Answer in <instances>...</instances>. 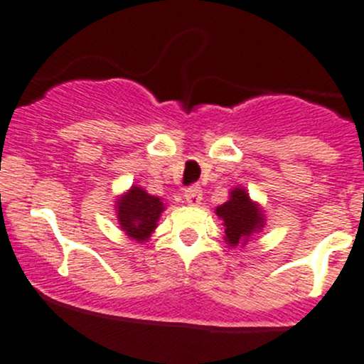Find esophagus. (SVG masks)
Masks as SVG:
<instances>
[{"mask_svg": "<svg viewBox=\"0 0 364 364\" xmlns=\"http://www.w3.org/2000/svg\"><path fill=\"white\" fill-rule=\"evenodd\" d=\"M185 200L188 205H199L200 200H203V190L199 186H190L185 192Z\"/></svg>", "mask_w": 364, "mask_h": 364, "instance_id": "obj_1", "label": "esophagus"}]
</instances>
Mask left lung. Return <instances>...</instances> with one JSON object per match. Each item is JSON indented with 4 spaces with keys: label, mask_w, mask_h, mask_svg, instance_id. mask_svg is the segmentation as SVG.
<instances>
[{
    "label": "left lung",
    "mask_w": 364,
    "mask_h": 364,
    "mask_svg": "<svg viewBox=\"0 0 364 364\" xmlns=\"http://www.w3.org/2000/svg\"><path fill=\"white\" fill-rule=\"evenodd\" d=\"M216 215L223 220L225 241L229 247L247 245L253 234L264 227V215L259 204L253 203L245 188H234L227 203L216 208Z\"/></svg>",
    "instance_id": "left-lung-1"
}]
</instances>
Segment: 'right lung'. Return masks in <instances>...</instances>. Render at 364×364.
I'll use <instances>...</instances> for the list:
<instances>
[{
    "label": "right lung",
    "mask_w": 364,
    "mask_h": 364,
    "mask_svg": "<svg viewBox=\"0 0 364 364\" xmlns=\"http://www.w3.org/2000/svg\"><path fill=\"white\" fill-rule=\"evenodd\" d=\"M164 209L161 199L149 196L141 186H132L116 200L117 222L121 229L139 243L149 240Z\"/></svg>",
    "instance_id": "obj_1"
}]
</instances>
